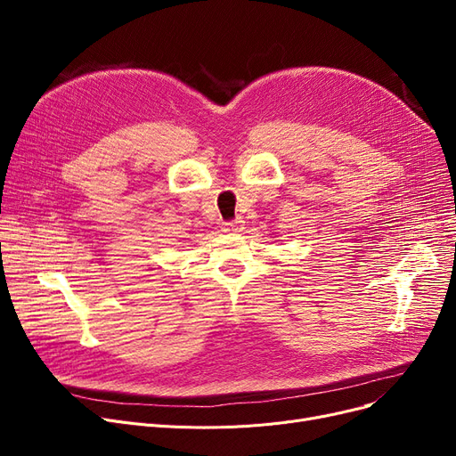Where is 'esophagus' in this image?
Segmentation results:
<instances>
[{"mask_svg": "<svg viewBox=\"0 0 456 456\" xmlns=\"http://www.w3.org/2000/svg\"><path fill=\"white\" fill-rule=\"evenodd\" d=\"M244 229V222L242 220H231L225 224V231H231V232H238Z\"/></svg>", "mask_w": 456, "mask_h": 456, "instance_id": "obj_1", "label": "esophagus"}]
</instances>
